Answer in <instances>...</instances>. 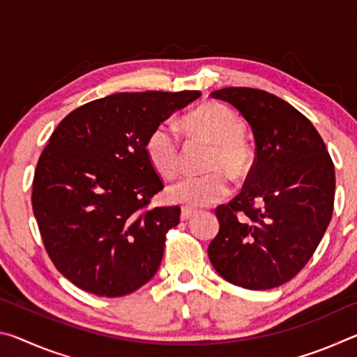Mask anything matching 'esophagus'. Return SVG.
Instances as JSON below:
<instances>
[{
	"label": "esophagus",
	"mask_w": 357,
	"mask_h": 357,
	"mask_svg": "<svg viewBox=\"0 0 357 357\" xmlns=\"http://www.w3.org/2000/svg\"><path fill=\"white\" fill-rule=\"evenodd\" d=\"M197 214L195 209H190V208H183V211H181V220H189L192 219L193 215Z\"/></svg>",
	"instance_id": "1"
}]
</instances>
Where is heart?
I'll use <instances>...</instances> for the list:
<instances>
[{
  "label": "heart",
  "mask_w": 357,
  "mask_h": 357,
  "mask_svg": "<svg viewBox=\"0 0 357 357\" xmlns=\"http://www.w3.org/2000/svg\"><path fill=\"white\" fill-rule=\"evenodd\" d=\"M185 126L198 138L214 144L204 176H184L167 187V200L197 209L223 200L228 195V179H243L252 168V154L244 142L245 124L236 113L220 104H206L185 118ZM151 167L160 176L170 178L179 167V138L172 124L162 123L151 130L144 143Z\"/></svg>",
  "instance_id": "obj_1"
}]
</instances>
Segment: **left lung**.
<instances>
[{
    "label": "left lung",
    "instance_id": "obj_1",
    "mask_svg": "<svg viewBox=\"0 0 357 357\" xmlns=\"http://www.w3.org/2000/svg\"><path fill=\"white\" fill-rule=\"evenodd\" d=\"M211 98L243 114L257 157L243 192L215 209L220 228L209 244V259L233 285L280 287L304 268L329 225L334 164L310 121L277 96L231 86Z\"/></svg>",
    "mask_w": 357,
    "mask_h": 357
}]
</instances>
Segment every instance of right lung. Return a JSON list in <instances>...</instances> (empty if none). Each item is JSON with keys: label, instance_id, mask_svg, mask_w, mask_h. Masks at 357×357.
I'll list each match as a JSON object with an SVG mask.
<instances>
[{"label": "right lung", "instance_id": "1", "mask_svg": "<svg viewBox=\"0 0 357 357\" xmlns=\"http://www.w3.org/2000/svg\"><path fill=\"white\" fill-rule=\"evenodd\" d=\"M200 91L107 96L69 113L40 154L33 211L53 264L75 287L105 298L153 279L181 209H146L164 189L144 143Z\"/></svg>", "mask_w": 357, "mask_h": 357}]
</instances>
